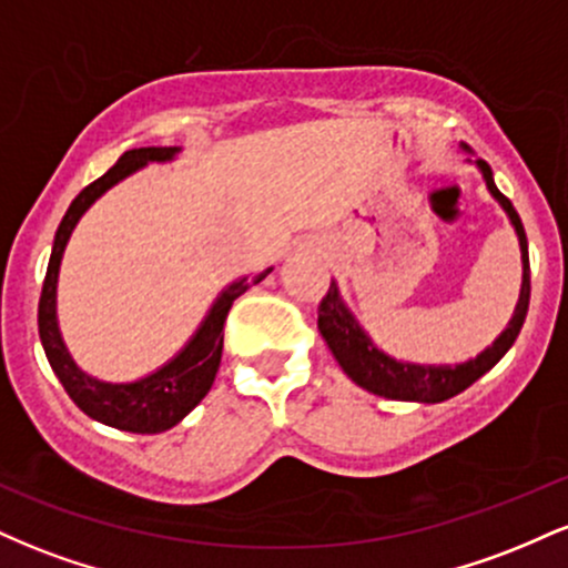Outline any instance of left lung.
<instances>
[{
	"label": "left lung",
	"mask_w": 568,
	"mask_h": 568,
	"mask_svg": "<svg viewBox=\"0 0 568 568\" xmlns=\"http://www.w3.org/2000/svg\"><path fill=\"white\" fill-rule=\"evenodd\" d=\"M480 173H484L488 192L499 200V205L505 207L507 216H510L515 232L520 240V258H524V285H520V298L515 306V315L510 325L505 328L497 342L491 344L486 352H480L478 357L470 363H462V366H410V363H397L393 357H387L371 344V338L363 334L361 325L355 323V317L349 315V310L344 306L338 288L331 283V288L317 304V328L328 344L338 366L344 368V374L352 382L361 384L368 393L389 397V400H416V403H440L448 397L459 395L462 389L470 387L473 382H478L486 371H491L497 363L505 357V352L513 347V342L518 338L520 328H524L526 312H529V298H531V270H529V243H526L524 224L520 216L515 213L513 202L499 192L497 184L491 179V168L486 160H478Z\"/></svg>",
	"instance_id": "8db88e82"
}]
</instances>
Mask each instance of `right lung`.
<instances>
[{
    "mask_svg": "<svg viewBox=\"0 0 568 568\" xmlns=\"http://www.w3.org/2000/svg\"><path fill=\"white\" fill-rule=\"evenodd\" d=\"M175 152H179L175 146L130 149V152H125L116 160L114 168H109L101 179H95L93 184H88L80 194H77L55 232L48 275H44L42 296H39V338H42L44 355H48L50 366H53L55 376L61 379L63 389H67L71 400H74L90 419L139 435L165 433V429L179 425L189 410L207 395L213 379H216L221 349H224V323L234 298L243 296L251 285L262 283V280L272 272L264 270L258 272L256 277H243L237 280V283H232L230 288L216 298L213 310L207 312L205 323L200 325V331L194 334L192 342L181 349V355H175L168 366L149 374L146 379H139L133 384H106L82 374V371L74 366L67 347H63L61 334H58L55 321L58 266H61V256L63 247L69 243V234L77 226L82 213L88 211L109 186H114L116 181H122L125 175L139 171L146 162L171 160Z\"/></svg>",
    "mask_w": 568,
    "mask_h": 568,
    "instance_id": "obj_1",
    "label": "right lung"
}]
</instances>
